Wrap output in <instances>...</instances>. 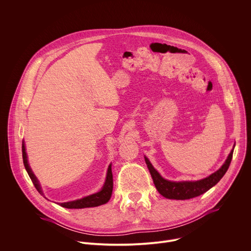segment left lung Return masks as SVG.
<instances>
[{
	"label": "left lung",
	"mask_w": 251,
	"mask_h": 251,
	"mask_svg": "<svg viewBox=\"0 0 251 251\" xmlns=\"http://www.w3.org/2000/svg\"><path fill=\"white\" fill-rule=\"evenodd\" d=\"M232 154H233V149L230 151L225 164L217 172H214L210 176L200 181H186V182L168 181L157 172V170L153 167V165L150 163L147 157H145V162L150 171L156 189L163 197L170 200H189L204 194L205 192H207L213 186H216L221 181V178L225 176V174L226 173L230 165Z\"/></svg>",
	"instance_id": "obj_1"
}]
</instances>
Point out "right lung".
I'll return each instance as SVG.
<instances>
[{
	"mask_svg": "<svg viewBox=\"0 0 251 251\" xmlns=\"http://www.w3.org/2000/svg\"><path fill=\"white\" fill-rule=\"evenodd\" d=\"M22 151H23L24 165H25V170H26V172H27V174L30 177V180H31L32 184L34 185L35 189L38 190V192L41 195L44 196L38 178L32 173L31 169H30V167L27 163V157H26L25 147L24 142H23V145H22ZM112 190H113V176H112V170H111V164H110L109 167H108V170H107L106 180H105V183H104L101 191H99L98 193H95L93 195H90V196L84 197L82 199H79V200L71 201H67V202H60L58 204L61 205L62 207H65V208H85V207L98 206V205L106 203L107 201L110 200L111 195H112Z\"/></svg>",
	"mask_w": 251,
	"mask_h": 251,
	"instance_id": "1",
	"label": "right lung"
}]
</instances>
